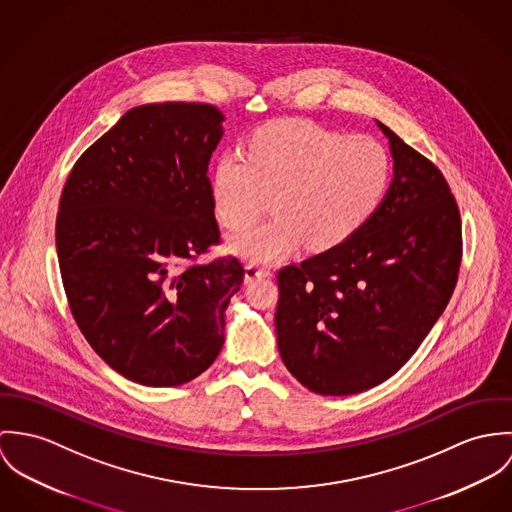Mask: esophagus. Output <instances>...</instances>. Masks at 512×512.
<instances>
[{"label": "esophagus", "mask_w": 512, "mask_h": 512, "mask_svg": "<svg viewBox=\"0 0 512 512\" xmlns=\"http://www.w3.org/2000/svg\"><path fill=\"white\" fill-rule=\"evenodd\" d=\"M271 271L269 267L257 263V261H251L245 265V281H255V279H261V277H269Z\"/></svg>", "instance_id": "esophagus-1"}]
</instances>
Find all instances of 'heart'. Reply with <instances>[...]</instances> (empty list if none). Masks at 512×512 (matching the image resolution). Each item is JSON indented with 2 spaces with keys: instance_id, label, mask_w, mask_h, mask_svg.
<instances>
[{
  "instance_id": "b5f03b06",
  "label": "heart",
  "mask_w": 512,
  "mask_h": 512,
  "mask_svg": "<svg viewBox=\"0 0 512 512\" xmlns=\"http://www.w3.org/2000/svg\"><path fill=\"white\" fill-rule=\"evenodd\" d=\"M391 157L371 135H345L304 119L271 121L249 137L247 157L226 151L212 174V200L228 229L251 226L269 206V222L231 237V251L269 263L302 241L310 251L338 247L381 204Z\"/></svg>"
}]
</instances>
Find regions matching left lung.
<instances>
[{"label":"left lung","instance_id":"1","mask_svg":"<svg viewBox=\"0 0 512 512\" xmlns=\"http://www.w3.org/2000/svg\"><path fill=\"white\" fill-rule=\"evenodd\" d=\"M379 127L395 159L381 206L338 247L277 275L281 357L318 395H355L393 377L448 306L459 275L461 216L448 180Z\"/></svg>","mask_w":512,"mask_h":512}]
</instances>
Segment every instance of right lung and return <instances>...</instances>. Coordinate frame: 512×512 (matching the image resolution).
Wrapping results in <instances>:
<instances>
[{
    "label": "right lung",
    "instance_id": "1",
    "mask_svg": "<svg viewBox=\"0 0 512 512\" xmlns=\"http://www.w3.org/2000/svg\"><path fill=\"white\" fill-rule=\"evenodd\" d=\"M224 115L198 102L129 110L74 163L60 194L57 255L70 312L119 375L176 387L224 345V308L245 279L218 245L208 163Z\"/></svg>",
    "mask_w": 512,
    "mask_h": 512
}]
</instances>
